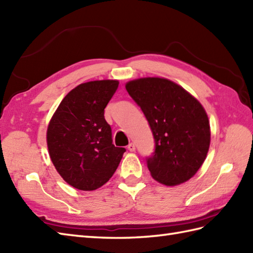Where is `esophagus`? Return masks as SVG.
<instances>
[{"label": "esophagus", "mask_w": 253, "mask_h": 253, "mask_svg": "<svg viewBox=\"0 0 253 253\" xmlns=\"http://www.w3.org/2000/svg\"><path fill=\"white\" fill-rule=\"evenodd\" d=\"M128 150H129V151H131V152H133L136 150V147H135V143H132V142H130L129 144H128Z\"/></svg>", "instance_id": "1"}]
</instances>
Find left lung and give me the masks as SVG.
<instances>
[{
	"label": "left lung",
	"mask_w": 253,
	"mask_h": 253,
	"mask_svg": "<svg viewBox=\"0 0 253 253\" xmlns=\"http://www.w3.org/2000/svg\"><path fill=\"white\" fill-rule=\"evenodd\" d=\"M126 90L153 133L155 149L147 158L151 176L166 186L189 180L206 160L211 140L209 118L200 102L165 78L131 80Z\"/></svg>",
	"instance_id": "1"
}]
</instances>
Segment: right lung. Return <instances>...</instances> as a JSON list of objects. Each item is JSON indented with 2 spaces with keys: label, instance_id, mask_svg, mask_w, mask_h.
I'll list each match as a JSON object with an SVG mask.
<instances>
[{
  "label": "right lung",
  "instance_id": "add662e5",
  "mask_svg": "<svg viewBox=\"0 0 253 253\" xmlns=\"http://www.w3.org/2000/svg\"><path fill=\"white\" fill-rule=\"evenodd\" d=\"M117 80L77 85L62 100L46 131L52 163L68 185L95 190L115 173L125 148L113 144L104 109L118 88Z\"/></svg>",
  "mask_w": 253,
  "mask_h": 253
}]
</instances>
